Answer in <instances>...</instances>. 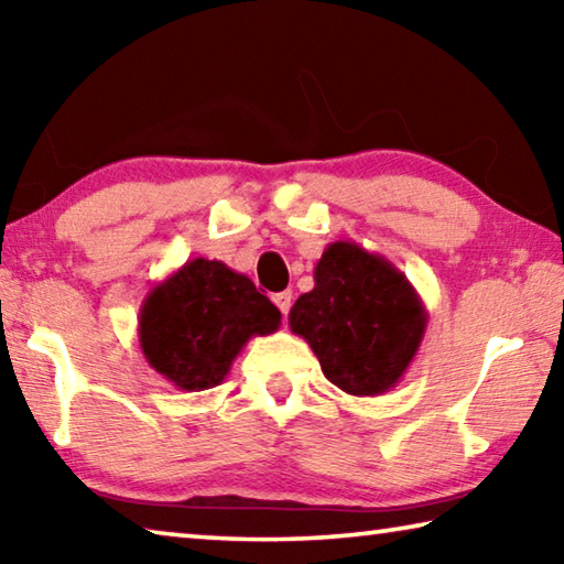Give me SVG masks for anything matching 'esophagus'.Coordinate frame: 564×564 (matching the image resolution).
Wrapping results in <instances>:
<instances>
[{
	"instance_id": "esophagus-1",
	"label": "esophagus",
	"mask_w": 564,
	"mask_h": 564,
	"mask_svg": "<svg viewBox=\"0 0 564 564\" xmlns=\"http://www.w3.org/2000/svg\"><path fill=\"white\" fill-rule=\"evenodd\" d=\"M291 299H293V295H291V291H281V293H273V303H275V305H279V311L283 313V316H285V313H289V311H291Z\"/></svg>"
}]
</instances>
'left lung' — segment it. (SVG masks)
Returning a JSON list of instances; mask_svg holds the SVG:
<instances>
[{
    "mask_svg": "<svg viewBox=\"0 0 564 564\" xmlns=\"http://www.w3.org/2000/svg\"><path fill=\"white\" fill-rule=\"evenodd\" d=\"M316 285L293 303L289 326L308 343L333 386L383 395L400 383L423 343L427 311L413 283L356 241L328 243Z\"/></svg>",
    "mask_w": 564,
    "mask_h": 564,
    "instance_id": "obj_1",
    "label": "left lung"
}]
</instances>
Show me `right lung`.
<instances>
[{"label": "right lung", "mask_w": 564, "mask_h": 564, "mask_svg": "<svg viewBox=\"0 0 564 564\" xmlns=\"http://www.w3.org/2000/svg\"><path fill=\"white\" fill-rule=\"evenodd\" d=\"M281 311L221 261L194 259L151 285L139 311V346L151 368L186 393L224 383L253 336H271Z\"/></svg>", "instance_id": "right-lung-1"}]
</instances>
